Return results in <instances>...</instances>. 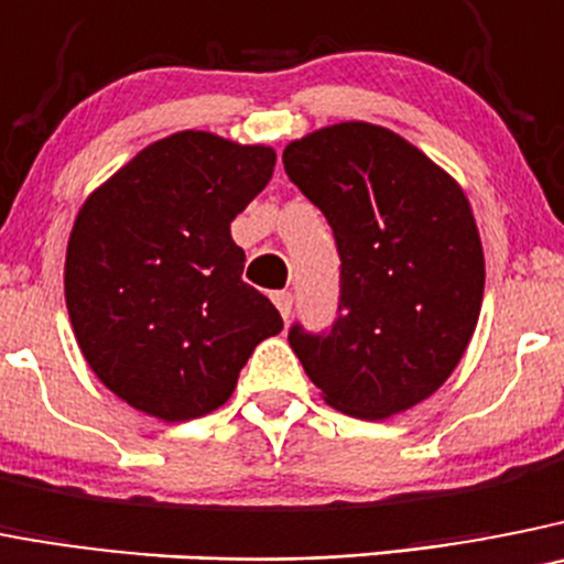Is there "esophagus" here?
Listing matches in <instances>:
<instances>
[{
  "instance_id": "34e87169",
  "label": "esophagus",
  "mask_w": 564,
  "mask_h": 564,
  "mask_svg": "<svg viewBox=\"0 0 564 564\" xmlns=\"http://www.w3.org/2000/svg\"><path fill=\"white\" fill-rule=\"evenodd\" d=\"M273 304H276V310L279 313H282V318H291V313H293V293H288V291H279V293H273Z\"/></svg>"
}]
</instances>
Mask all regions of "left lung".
<instances>
[{"instance_id":"1","label":"left lung","mask_w":564,"mask_h":564,"mask_svg":"<svg viewBox=\"0 0 564 564\" xmlns=\"http://www.w3.org/2000/svg\"><path fill=\"white\" fill-rule=\"evenodd\" d=\"M285 173L324 212L340 254L338 318L288 340L327 405L389 420L453 375L481 316L484 248L447 170L383 126L349 120L293 139Z\"/></svg>"}]
</instances>
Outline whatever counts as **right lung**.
<instances>
[{
	"mask_svg": "<svg viewBox=\"0 0 564 564\" xmlns=\"http://www.w3.org/2000/svg\"><path fill=\"white\" fill-rule=\"evenodd\" d=\"M276 153L209 131L139 151L83 200L64 293L83 358L137 411L187 422L231 397L279 310L242 282L231 220L265 189Z\"/></svg>",
	"mask_w": 564,
	"mask_h": 564,
	"instance_id": "right-lung-1",
	"label": "right lung"
}]
</instances>
